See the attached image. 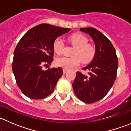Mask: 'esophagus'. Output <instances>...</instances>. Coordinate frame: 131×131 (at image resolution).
Here are the masks:
<instances>
[{
    "mask_svg": "<svg viewBox=\"0 0 131 131\" xmlns=\"http://www.w3.org/2000/svg\"><path fill=\"white\" fill-rule=\"evenodd\" d=\"M68 70L65 69V68H63V73H64V74H65L67 72H68Z\"/></svg>",
    "mask_w": 131,
    "mask_h": 131,
    "instance_id": "34e87169",
    "label": "esophagus"
}]
</instances>
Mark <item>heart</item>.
<instances>
[{"label":"heart","mask_w":131,"mask_h":131,"mask_svg":"<svg viewBox=\"0 0 131 131\" xmlns=\"http://www.w3.org/2000/svg\"><path fill=\"white\" fill-rule=\"evenodd\" d=\"M69 40L75 47L72 52V57L58 58L56 60V64L58 67L65 69H71L79 65L82 59L84 63L91 61L94 57L96 49L91 44L88 43V39L85 36L80 34H75L70 37ZM64 48V43L61 38L55 39L53 43V49L56 53L60 54Z\"/></svg>","instance_id":"1"}]
</instances>
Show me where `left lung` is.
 Instances as JSON below:
<instances>
[{
  "mask_svg": "<svg viewBox=\"0 0 131 131\" xmlns=\"http://www.w3.org/2000/svg\"><path fill=\"white\" fill-rule=\"evenodd\" d=\"M95 45L94 57L83 70H89L88 75L77 72L72 84L77 97L86 103H92L103 98L112 88L117 76L118 59L112 42L94 28H81Z\"/></svg>",
  "mask_w": 131,
  "mask_h": 131,
  "instance_id": "8db88e82",
  "label": "left lung"
}]
</instances>
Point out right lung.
I'll return each mask as SVG.
<instances>
[{"label": "right lung", "mask_w": 131, "mask_h": 131, "mask_svg": "<svg viewBox=\"0 0 131 131\" xmlns=\"http://www.w3.org/2000/svg\"><path fill=\"white\" fill-rule=\"evenodd\" d=\"M70 30L42 23L29 30L19 41L12 67L17 85L25 96L40 100L53 92L63 70L58 67L44 70L42 67L53 61L55 39Z\"/></svg>", "instance_id": "obj_1"}]
</instances>
